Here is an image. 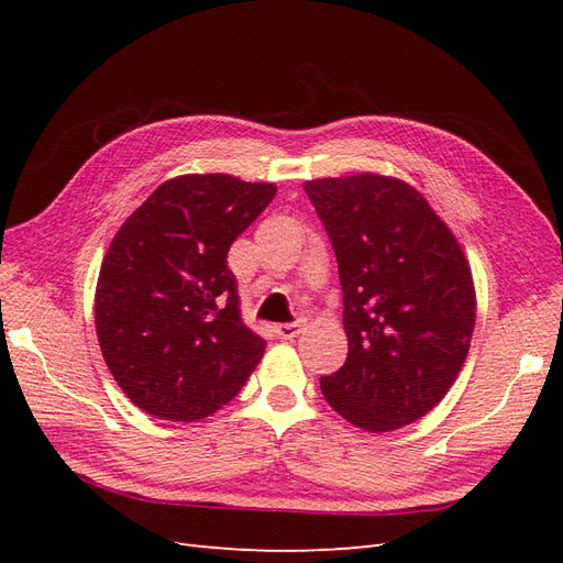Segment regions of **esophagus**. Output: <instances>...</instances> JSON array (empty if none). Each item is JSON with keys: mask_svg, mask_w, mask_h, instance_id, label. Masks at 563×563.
I'll list each match as a JSON object with an SVG mask.
<instances>
[{"mask_svg": "<svg viewBox=\"0 0 563 563\" xmlns=\"http://www.w3.org/2000/svg\"><path fill=\"white\" fill-rule=\"evenodd\" d=\"M302 321H291V323H279V327H275V333L282 338V340H294L302 333Z\"/></svg>", "mask_w": 563, "mask_h": 563, "instance_id": "esophagus-1", "label": "esophagus"}]
</instances>
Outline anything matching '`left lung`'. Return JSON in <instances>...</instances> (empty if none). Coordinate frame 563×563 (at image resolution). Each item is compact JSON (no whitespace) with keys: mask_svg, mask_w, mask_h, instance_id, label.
<instances>
[{"mask_svg":"<svg viewBox=\"0 0 563 563\" xmlns=\"http://www.w3.org/2000/svg\"><path fill=\"white\" fill-rule=\"evenodd\" d=\"M305 192L335 251L350 345L321 395L356 428L399 430L446 397L467 360L472 269L428 199L399 178H319Z\"/></svg>","mask_w":563,"mask_h":563,"instance_id":"left-lung-1","label":"left lung"}]
</instances>
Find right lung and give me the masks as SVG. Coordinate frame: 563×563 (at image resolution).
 <instances>
[{"label":"right lung","instance_id":"1","mask_svg":"<svg viewBox=\"0 0 563 563\" xmlns=\"http://www.w3.org/2000/svg\"><path fill=\"white\" fill-rule=\"evenodd\" d=\"M277 187L228 174L162 183L119 228L100 265L96 333L124 395L195 422L236 397L265 352L242 321L228 251Z\"/></svg>","mask_w":563,"mask_h":563}]
</instances>
